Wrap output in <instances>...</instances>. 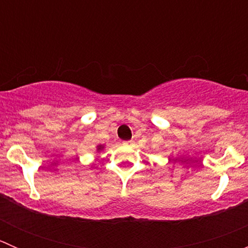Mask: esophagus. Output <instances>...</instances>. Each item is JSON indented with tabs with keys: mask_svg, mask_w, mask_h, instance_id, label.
Segmentation results:
<instances>
[{
	"mask_svg": "<svg viewBox=\"0 0 248 248\" xmlns=\"http://www.w3.org/2000/svg\"><path fill=\"white\" fill-rule=\"evenodd\" d=\"M132 141H124V145H131Z\"/></svg>",
	"mask_w": 248,
	"mask_h": 248,
	"instance_id": "1",
	"label": "esophagus"
}]
</instances>
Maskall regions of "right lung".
Instances as JSON below:
<instances>
[{"instance_id": "right-lung-1", "label": "right lung", "mask_w": 248, "mask_h": 248, "mask_svg": "<svg viewBox=\"0 0 248 248\" xmlns=\"http://www.w3.org/2000/svg\"><path fill=\"white\" fill-rule=\"evenodd\" d=\"M103 145H98V146H97V151H101L102 149H103Z\"/></svg>"}]
</instances>
